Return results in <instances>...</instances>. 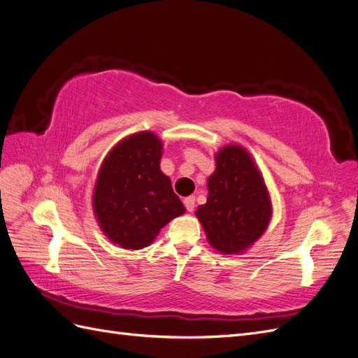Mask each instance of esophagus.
I'll list each match as a JSON object with an SVG mask.
<instances>
[{
	"mask_svg": "<svg viewBox=\"0 0 358 358\" xmlns=\"http://www.w3.org/2000/svg\"><path fill=\"white\" fill-rule=\"evenodd\" d=\"M183 204H185V208H187L188 212H192L194 208H196V197H194V196L187 197L185 200H183Z\"/></svg>",
	"mask_w": 358,
	"mask_h": 358,
	"instance_id": "obj_1",
	"label": "esophagus"
}]
</instances>
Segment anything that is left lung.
<instances>
[{
    "mask_svg": "<svg viewBox=\"0 0 358 358\" xmlns=\"http://www.w3.org/2000/svg\"><path fill=\"white\" fill-rule=\"evenodd\" d=\"M216 169L208 179V201L196 212L212 248L241 254L263 236L272 218V203L262 173L241 145L215 154Z\"/></svg>",
    "mask_w": 358,
    "mask_h": 358,
    "instance_id": "left-lung-1",
    "label": "left lung"
}]
</instances>
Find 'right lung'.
Segmentation results:
<instances>
[{"mask_svg": "<svg viewBox=\"0 0 358 358\" xmlns=\"http://www.w3.org/2000/svg\"><path fill=\"white\" fill-rule=\"evenodd\" d=\"M162 142L140 131L121 140L96 176L92 208L101 231L124 249H142L162 227L185 213L170 178L159 169Z\"/></svg>", "mask_w": 358, "mask_h": 358, "instance_id": "add662e5", "label": "right lung"}]
</instances>
